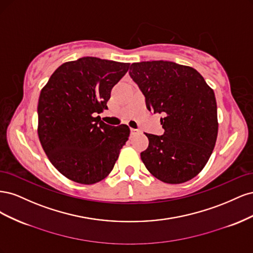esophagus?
I'll return each instance as SVG.
<instances>
[{"mask_svg": "<svg viewBox=\"0 0 253 253\" xmlns=\"http://www.w3.org/2000/svg\"><path fill=\"white\" fill-rule=\"evenodd\" d=\"M139 133H140V131H138V129L131 128V135H137V134H139Z\"/></svg>", "mask_w": 253, "mask_h": 253, "instance_id": "34e87169", "label": "esophagus"}]
</instances>
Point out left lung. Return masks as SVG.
<instances>
[{
	"instance_id": "obj_1",
	"label": "left lung",
	"mask_w": 253,
	"mask_h": 253,
	"mask_svg": "<svg viewBox=\"0 0 253 253\" xmlns=\"http://www.w3.org/2000/svg\"><path fill=\"white\" fill-rule=\"evenodd\" d=\"M128 74L148 110L163 115L164 135L145 133L149 147L140 154L145 168L167 183L192 179L208 163L217 138L213 89L193 67L171 61L133 63Z\"/></svg>"
}]
</instances>
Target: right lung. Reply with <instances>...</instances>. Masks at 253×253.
I'll list each match as a JSON object with an SVG mask.
<instances>
[{"instance_id":"add662e5","label":"right lung","mask_w":253,"mask_h":253,"mask_svg":"<svg viewBox=\"0 0 253 253\" xmlns=\"http://www.w3.org/2000/svg\"><path fill=\"white\" fill-rule=\"evenodd\" d=\"M128 67L83 57L59 66L42 88L38 135L50 163L66 178L91 185L113 170L129 128L106 125L96 115L108 109L111 90Z\"/></svg>"}]
</instances>
